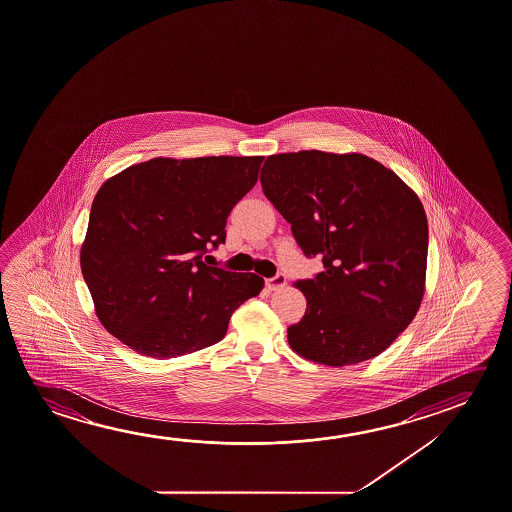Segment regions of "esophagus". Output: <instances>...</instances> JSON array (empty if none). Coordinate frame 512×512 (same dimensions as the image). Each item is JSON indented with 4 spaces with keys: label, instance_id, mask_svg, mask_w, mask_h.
Masks as SVG:
<instances>
[{
    "label": "esophagus",
    "instance_id": "obj_1",
    "mask_svg": "<svg viewBox=\"0 0 512 512\" xmlns=\"http://www.w3.org/2000/svg\"><path fill=\"white\" fill-rule=\"evenodd\" d=\"M285 282H287V278L282 273H277L275 277L268 278L266 280V287H268L269 291H277L280 287H284Z\"/></svg>",
    "mask_w": 512,
    "mask_h": 512
}]
</instances>
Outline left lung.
<instances>
[{"mask_svg":"<svg viewBox=\"0 0 512 512\" xmlns=\"http://www.w3.org/2000/svg\"><path fill=\"white\" fill-rule=\"evenodd\" d=\"M260 184L303 255H319L325 266L296 282L307 310L287 328L291 348L336 368L377 357L423 298L428 225L418 196L359 153L271 155Z\"/></svg>","mask_w":512,"mask_h":512,"instance_id":"obj_1","label":"left lung"}]
</instances>
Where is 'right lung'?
<instances>
[{
    "label": "right lung",
    "instance_id": "1",
    "mask_svg": "<svg viewBox=\"0 0 512 512\" xmlns=\"http://www.w3.org/2000/svg\"><path fill=\"white\" fill-rule=\"evenodd\" d=\"M262 160L151 159L101 185L80 264L112 336L153 359L225 337L232 312L264 280L207 266L203 257L225 243L228 216L257 184Z\"/></svg>",
    "mask_w": 512,
    "mask_h": 512
}]
</instances>
